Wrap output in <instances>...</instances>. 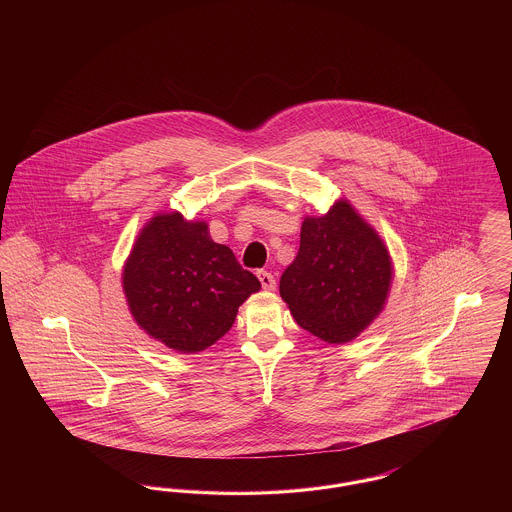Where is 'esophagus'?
<instances>
[{
    "mask_svg": "<svg viewBox=\"0 0 512 512\" xmlns=\"http://www.w3.org/2000/svg\"><path fill=\"white\" fill-rule=\"evenodd\" d=\"M257 278H259L263 290L270 292V290L276 288V280H274V276H272L268 270H257Z\"/></svg>",
    "mask_w": 512,
    "mask_h": 512,
    "instance_id": "34e87169",
    "label": "esophagus"
}]
</instances>
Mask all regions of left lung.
I'll use <instances>...</instances> for the list:
<instances>
[{
    "instance_id": "left-lung-1",
    "label": "left lung",
    "mask_w": 512,
    "mask_h": 512,
    "mask_svg": "<svg viewBox=\"0 0 512 512\" xmlns=\"http://www.w3.org/2000/svg\"><path fill=\"white\" fill-rule=\"evenodd\" d=\"M390 251L347 203L301 224V244L280 278V295L301 328L328 343L355 340L390 292Z\"/></svg>"
}]
</instances>
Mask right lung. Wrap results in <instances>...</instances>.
I'll list each match as a JSON object with an SVG mask.
<instances>
[{
    "label": "right lung",
    "instance_id": "1",
    "mask_svg": "<svg viewBox=\"0 0 512 512\" xmlns=\"http://www.w3.org/2000/svg\"><path fill=\"white\" fill-rule=\"evenodd\" d=\"M122 288L142 330L180 353H197L220 340L238 307L261 290L226 245L215 244L207 222L178 211L142 228L126 259Z\"/></svg>",
    "mask_w": 512,
    "mask_h": 512
}]
</instances>
